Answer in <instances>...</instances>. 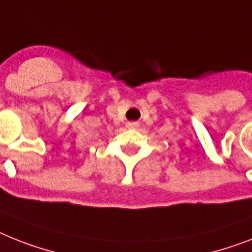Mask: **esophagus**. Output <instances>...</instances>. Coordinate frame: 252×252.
<instances>
[{"mask_svg":"<svg viewBox=\"0 0 252 252\" xmlns=\"http://www.w3.org/2000/svg\"><path fill=\"white\" fill-rule=\"evenodd\" d=\"M127 127L128 128H136L138 127V124H136V122H128Z\"/></svg>","mask_w":252,"mask_h":252,"instance_id":"34e87169","label":"esophagus"}]
</instances>
